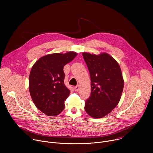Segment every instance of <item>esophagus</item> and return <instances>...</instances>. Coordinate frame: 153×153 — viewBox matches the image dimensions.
Instances as JSON below:
<instances>
[{
    "label": "esophagus",
    "mask_w": 153,
    "mask_h": 153,
    "mask_svg": "<svg viewBox=\"0 0 153 153\" xmlns=\"http://www.w3.org/2000/svg\"><path fill=\"white\" fill-rule=\"evenodd\" d=\"M79 89H80L79 85H77V86H76L74 87V90H75L76 91H78L79 90Z\"/></svg>",
    "instance_id": "obj_1"
}]
</instances>
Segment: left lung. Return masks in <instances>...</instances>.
Segmentation results:
<instances>
[{
	"label": "left lung",
	"instance_id": "1",
	"mask_svg": "<svg viewBox=\"0 0 153 153\" xmlns=\"http://www.w3.org/2000/svg\"><path fill=\"white\" fill-rule=\"evenodd\" d=\"M88 68L91 93L85 102V110L93 118H102L119 103L124 81L119 63L110 55L82 53Z\"/></svg>",
	"mask_w": 153,
	"mask_h": 153
}]
</instances>
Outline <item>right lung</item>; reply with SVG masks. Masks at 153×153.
I'll return each instance as SVG.
<instances>
[{"label": "right lung", "mask_w": 153, "mask_h": 153, "mask_svg": "<svg viewBox=\"0 0 153 153\" xmlns=\"http://www.w3.org/2000/svg\"><path fill=\"white\" fill-rule=\"evenodd\" d=\"M76 56L73 51L50 54L33 65L30 74V93L36 106L47 116H56L63 110L64 101L70 93L64 84L63 67Z\"/></svg>", "instance_id": "add662e5"}]
</instances>
